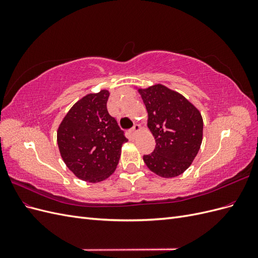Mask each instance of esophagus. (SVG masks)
I'll list each match as a JSON object with an SVG mask.
<instances>
[{
  "mask_svg": "<svg viewBox=\"0 0 258 258\" xmlns=\"http://www.w3.org/2000/svg\"><path fill=\"white\" fill-rule=\"evenodd\" d=\"M141 131V126H140V124H135L134 126V128H132L131 130H130V136L132 137V138H135L139 132Z\"/></svg>",
  "mask_w": 258,
  "mask_h": 258,
  "instance_id": "34e87169",
  "label": "esophagus"
}]
</instances>
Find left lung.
<instances>
[{
	"mask_svg": "<svg viewBox=\"0 0 258 258\" xmlns=\"http://www.w3.org/2000/svg\"><path fill=\"white\" fill-rule=\"evenodd\" d=\"M147 111V127L156 147L143 160L152 172L175 177L189 168L204 136V120L198 108L181 93L156 84L138 88Z\"/></svg>",
	"mask_w": 258,
	"mask_h": 258,
	"instance_id": "left-lung-1",
	"label": "left lung"
}]
</instances>
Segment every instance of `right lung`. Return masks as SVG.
Masks as SVG:
<instances>
[{
	"label": "right lung",
	"mask_w": 258,
	"mask_h": 258,
	"mask_svg": "<svg viewBox=\"0 0 258 258\" xmlns=\"http://www.w3.org/2000/svg\"><path fill=\"white\" fill-rule=\"evenodd\" d=\"M110 91L88 93L70 108L57 130L59 152L67 167L86 182L98 183L114 173L128 140L107 112Z\"/></svg>",
	"instance_id": "right-lung-1"
}]
</instances>
